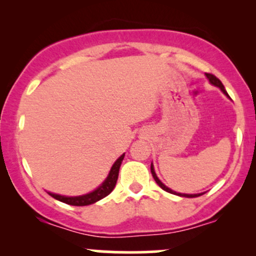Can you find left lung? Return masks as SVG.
<instances>
[{
    "label": "left lung",
    "mask_w": 256,
    "mask_h": 256,
    "mask_svg": "<svg viewBox=\"0 0 256 256\" xmlns=\"http://www.w3.org/2000/svg\"><path fill=\"white\" fill-rule=\"evenodd\" d=\"M206 77L208 78V80H210V84H213L214 86H218L219 89L222 90V92H224L226 96H228V98H230V96L228 95V92H226V90H225L224 85H222V82H220L219 79L216 77V76H214V74H210V73H206ZM150 171H152V178L155 179V182H156L158 186H160L161 189H162V190H165V192H167L174 194V195H178V196H183V198H198V196H201V195H204V194H194V195H190V194H180V192H173V190L170 189V188H167L165 184H164V183H161V180H160V179L158 178L156 173H155V171H154V166H152H152H150Z\"/></svg>",
    "instance_id": "1"
}]
</instances>
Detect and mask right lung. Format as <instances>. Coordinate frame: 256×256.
<instances>
[{
    "label": "right lung",
    "mask_w": 256,
    "mask_h": 256,
    "mask_svg": "<svg viewBox=\"0 0 256 256\" xmlns=\"http://www.w3.org/2000/svg\"><path fill=\"white\" fill-rule=\"evenodd\" d=\"M125 154H122L118 160L114 162V165L112 166L110 174L108 177L106 178V180L102 183L96 190L91 192L86 195H82V196H62V195H58V194H52V192H48L52 198H54L55 200H58V201L64 202V204H71V206H89L95 204V202L100 201L104 198H106L107 195L113 192V189L116 188V180H118V176H119V168L120 165H122V160H124Z\"/></svg>",
    "instance_id": "right-lung-1"
}]
</instances>
